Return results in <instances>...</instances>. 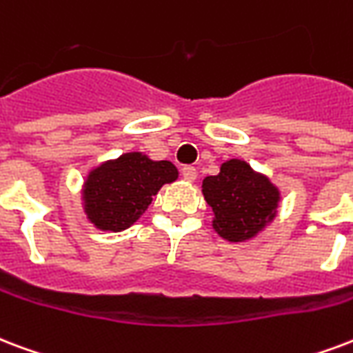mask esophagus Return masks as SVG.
I'll return each instance as SVG.
<instances>
[{"label":"esophagus","instance_id":"1","mask_svg":"<svg viewBox=\"0 0 353 353\" xmlns=\"http://www.w3.org/2000/svg\"><path fill=\"white\" fill-rule=\"evenodd\" d=\"M181 174H183V177L187 179V181H194L196 177H198V172H196V168H194V166H190V165L183 166Z\"/></svg>","mask_w":353,"mask_h":353}]
</instances>
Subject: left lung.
Returning a JSON list of instances; mask_svg holds the SVG:
<instances>
[{
    "label": "left lung",
    "instance_id": "left-lung-1",
    "mask_svg": "<svg viewBox=\"0 0 353 353\" xmlns=\"http://www.w3.org/2000/svg\"><path fill=\"white\" fill-rule=\"evenodd\" d=\"M201 192L214 212L212 228L230 242L257 235L276 216L279 201L270 179L239 159L225 161L219 176L205 177Z\"/></svg>",
    "mask_w": 353,
    "mask_h": 353
}]
</instances>
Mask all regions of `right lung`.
Listing matches in <instances>:
<instances>
[{
  "instance_id": "right-lung-1",
  "label": "right lung",
  "mask_w": 353,
  "mask_h": 353,
  "mask_svg": "<svg viewBox=\"0 0 353 353\" xmlns=\"http://www.w3.org/2000/svg\"><path fill=\"white\" fill-rule=\"evenodd\" d=\"M177 179L170 161H152L141 152L123 153L88 174L83 200L98 230L123 231L133 225L165 183Z\"/></svg>"
}]
</instances>
